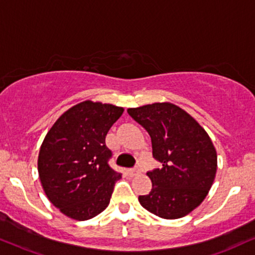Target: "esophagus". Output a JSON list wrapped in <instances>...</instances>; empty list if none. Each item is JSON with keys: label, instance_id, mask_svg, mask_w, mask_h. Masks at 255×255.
<instances>
[{"label": "esophagus", "instance_id": "34e87169", "mask_svg": "<svg viewBox=\"0 0 255 255\" xmlns=\"http://www.w3.org/2000/svg\"><path fill=\"white\" fill-rule=\"evenodd\" d=\"M126 172H127L128 176L133 177V176H135V174L137 173V170H136V168H128V170L126 171Z\"/></svg>", "mask_w": 255, "mask_h": 255}]
</instances>
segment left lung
Wrapping results in <instances>:
<instances>
[{"label":"left lung","mask_w":255,"mask_h":255,"mask_svg":"<svg viewBox=\"0 0 255 255\" xmlns=\"http://www.w3.org/2000/svg\"><path fill=\"white\" fill-rule=\"evenodd\" d=\"M128 114L148 131L153 158L160 168L147 172L152 180L140 204L161 219L188 215L203 202L217 170L216 149L209 135L185 110L172 103L129 108Z\"/></svg>","instance_id":"8db88e82"}]
</instances>
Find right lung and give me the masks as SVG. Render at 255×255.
Returning <instances> with one entry per match:
<instances>
[{"label":"right lung","instance_id":"1","mask_svg":"<svg viewBox=\"0 0 255 255\" xmlns=\"http://www.w3.org/2000/svg\"><path fill=\"white\" fill-rule=\"evenodd\" d=\"M124 108L93 101L66 110L46 134L38 171L47 198L73 220L93 219L108 207L115 182L106 135Z\"/></svg>","mask_w":255,"mask_h":255}]
</instances>
